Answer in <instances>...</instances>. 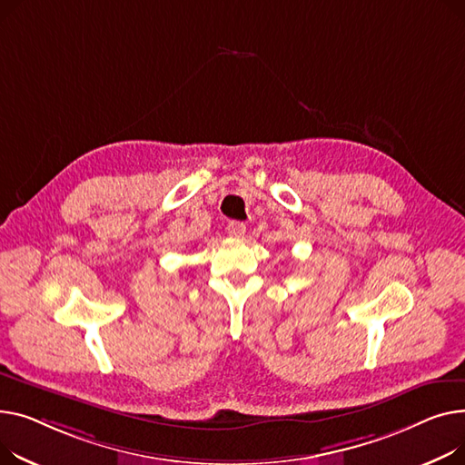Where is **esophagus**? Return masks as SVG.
Returning <instances> with one entry per match:
<instances>
[{
  "instance_id": "esophagus-1",
  "label": "esophagus",
  "mask_w": 465,
  "mask_h": 465,
  "mask_svg": "<svg viewBox=\"0 0 465 465\" xmlns=\"http://www.w3.org/2000/svg\"><path fill=\"white\" fill-rule=\"evenodd\" d=\"M227 232H229L231 236H234V238H240V236L245 234V225H243L242 222H231V223L227 225Z\"/></svg>"
}]
</instances>
